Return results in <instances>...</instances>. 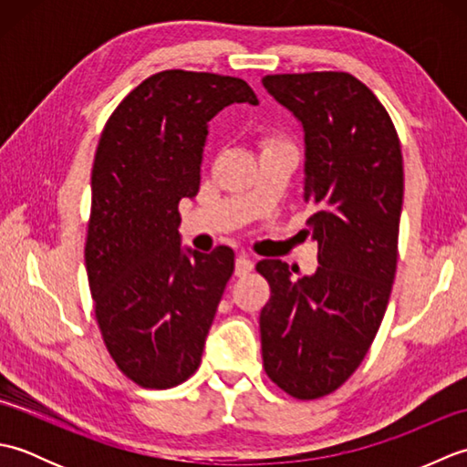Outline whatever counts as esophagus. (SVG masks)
Here are the masks:
<instances>
[{"mask_svg":"<svg viewBox=\"0 0 467 467\" xmlns=\"http://www.w3.org/2000/svg\"><path fill=\"white\" fill-rule=\"evenodd\" d=\"M253 266H254V263L249 259V256L239 254V256H236V261H234V275L236 276L249 275L253 271Z\"/></svg>","mask_w":467,"mask_h":467,"instance_id":"1","label":"esophagus"}]
</instances>
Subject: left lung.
<instances>
[{
	"label": "left lung",
	"mask_w": 467,
	"mask_h": 467,
	"mask_svg": "<svg viewBox=\"0 0 467 467\" xmlns=\"http://www.w3.org/2000/svg\"><path fill=\"white\" fill-rule=\"evenodd\" d=\"M265 90L303 128V201L319 266L256 265L271 285L261 311L266 375L296 400L335 391L359 367L383 321L398 266L403 158L375 94L345 72L275 74Z\"/></svg>",
	"instance_id": "obj_1"
}]
</instances>
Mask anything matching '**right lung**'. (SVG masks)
<instances>
[{
	"instance_id": "1",
	"label": "right lung",
	"mask_w": 467,
	"mask_h": 467,
	"mask_svg": "<svg viewBox=\"0 0 467 467\" xmlns=\"http://www.w3.org/2000/svg\"><path fill=\"white\" fill-rule=\"evenodd\" d=\"M256 106L241 78L166 69L108 118L92 168L88 283L104 343L122 373L150 389L188 379L234 271V253L184 249L182 198L201 186L208 122Z\"/></svg>"
}]
</instances>
